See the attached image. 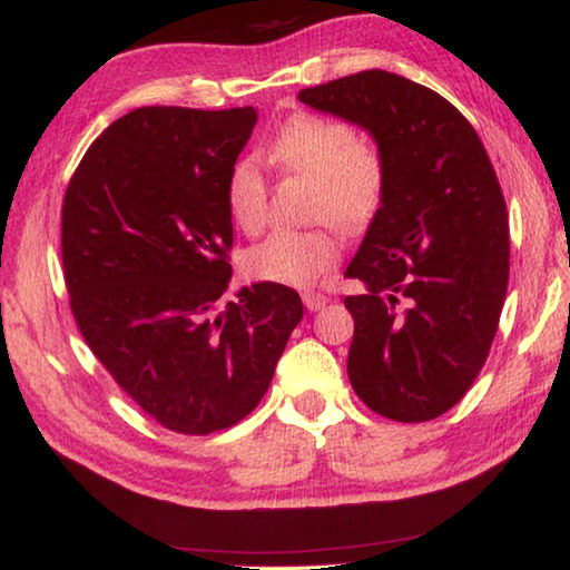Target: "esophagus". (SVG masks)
<instances>
[{
    "instance_id": "1",
    "label": "esophagus",
    "mask_w": 570,
    "mask_h": 570,
    "mask_svg": "<svg viewBox=\"0 0 570 570\" xmlns=\"http://www.w3.org/2000/svg\"><path fill=\"white\" fill-rule=\"evenodd\" d=\"M302 302H304V306H306V309H309V312H317V309H322V306L327 304L330 299H327V296H324V294H320V292H304V294H302Z\"/></svg>"
}]
</instances>
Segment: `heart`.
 Masks as SVG:
<instances>
[{
    "instance_id": "obj_1",
    "label": "heart",
    "mask_w": 570,
    "mask_h": 570,
    "mask_svg": "<svg viewBox=\"0 0 570 570\" xmlns=\"http://www.w3.org/2000/svg\"><path fill=\"white\" fill-rule=\"evenodd\" d=\"M266 157L286 175L312 177L309 215L330 218L342 228H363L373 220L385 195V161L373 141L355 137L345 121L294 114L271 139ZM225 200L240 230L258 233L268 218V183L253 157L233 161L225 179ZM340 238L327 225L278 228L253 246L246 268L261 282L306 288L334 266Z\"/></svg>"
}]
</instances>
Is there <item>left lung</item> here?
Masks as SVG:
<instances>
[{
  "mask_svg": "<svg viewBox=\"0 0 570 570\" xmlns=\"http://www.w3.org/2000/svg\"><path fill=\"white\" fill-rule=\"evenodd\" d=\"M299 101L365 129L385 195L345 276L347 375L367 409L419 423L464 399L490 355L510 278L508 207L474 126L413 80L363 70Z\"/></svg>",
  "mask_w": 570,
  "mask_h": 570,
  "instance_id": "8db88e82",
  "label": "left lung"
}]
</instances>
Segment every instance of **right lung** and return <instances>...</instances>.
<instances>
[{
	"instance_id": "add662e5",
	"label": "right lung",
	"mask_w": 570,
	"mask_h": 570,
	"mask_svg": "<svg viewBox=\"0 0 570 570\" xmlns=\"http://www.w3.org/2000/svg\"><path fill=\"white\" fill-rule=\"evenodd\" d=\"M253 106H144L90 144L62 200V268L90 352L169 431H223L256 409L304 306L258 282L225 302V179Z\"/></svg>"
}]
</instances>
